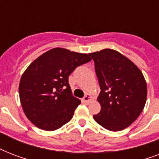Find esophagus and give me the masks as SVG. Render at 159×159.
<instances>
[{
	"instance_id": "1",
	"label": "esophagus",
	"mask_w": 159,
	"mask_h": 159,
	"mask_svg": "<svg viewBox=\"0 0 159 159\" xmlns=\"http://www.w3.org/2000/svg\"><path fill=\"white\" fill-rule=\"evenodd\" d=\"M91 100H92V97L91 95L87 94L82 98V102H84V103H89Z\"/></svg>"
}]
</instances>
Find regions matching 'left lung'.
Listing matches in <instances>:
<instances>
[{
  "mask_svg": "<svg viewBox=\"0 0 159 159\" xmlns=\"http://www.w3.org/2000/svg\"><path fill=\"white\" fill-rule=\"evenodd\" d=\"M95 62L101 92V111L93 118L111 131L129 127L143 111L147 84L139 68L118 51L105 48L90 53Z\"/></svg>",
  "mask_w": 159,
  "mask_h": 159,
  "instance_id": "obj_1",
  "label": "left lung"
}]
</instances>
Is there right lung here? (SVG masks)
Here are the masks:
<instances>
[{
    "mask_svg": "<svg viewBox=\"0 0 159 159\" xmlns=\"http://www.w3.org/2000/svg\"><path fill=\"white\" fill-rule=\"evenodd\" d=\"M91 60L86 53L54 48L31 62L19 85L21 106L31 123L53 131L72 120L81 101L72 95L68 77Z\"/></svg>",
    "mask_w": 159,
    "mask_h": 159,
    "instance_id": "obj_1",
    "label": "right lung"
}]
</instances>
